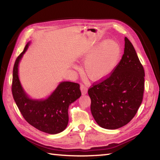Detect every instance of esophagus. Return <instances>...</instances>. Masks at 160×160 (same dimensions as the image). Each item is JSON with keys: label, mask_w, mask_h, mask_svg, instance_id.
Here are the masks:
<instances>
[{"label": "esophagus", "mask_w": 160, "mask_h": 160, "mask_svg": "<svg viewBox=\"0 0 160 160\" xmlns=\"http://www.w3.org/2000/svg\"><path fill=\"white\" fill-rule=\"evenodd\" d=\"M80 89H81V92H82V94H87V92H88V88H87V87L84 85H80Z\"/></svg>", "instance_id": "1"}]
</instances>
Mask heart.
<instances>
[{
	"label": "heart",
	"mask_w": 160,
	"mask_h": 160,
	"mask_svg": "<svg viewBox=\"0 0 160 160\" xmlns=\"http://www.w3.org/2000/svg\"><path fill=\"white\" fill-rule=\"evenodd\" d=\"M120 54V46L114 40L94 45L82 54V57L86 58L83 71L93 80L106 78L115 68Z\"/></svg>",
	"instance_id": "obj_1"
}]
</instances>
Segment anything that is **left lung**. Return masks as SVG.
<instances>
[{"mask_svg":"<svg viewBox=\"0 0 160 160\" xmlns=\"http://www.w3.org/2000/svg\"><path fill=\"white\" fill-rule=\"evenodd\" d=\"M122 57L106 78L88 89L91 112L100 127L116 129L132 120L143 101L144 68L134 48L124 38Z\"/></svg>","mask_w":160,"mask_h":160,"instance_id":"1","label":"left lung"}]
</instances>
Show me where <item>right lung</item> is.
Segmentation results:
<instances>
[{
  "label": "right lung",
  "instance_id": "right-lung-1",
  "mask_svg": "<svg viewBox=\"0 0 160 160\" xmlns=\"http://www.w3.org/2000/svg\"><path fill=\"white\" fill-rule=\"evenodd\" d=\"M28 43L16 59L13 68L12 93L23 117L31 125L43 132L56 134L63 132L68 122L69 105L81 96L80 85L62 82L45 100H32L23 90L18 77V65Z\"/></svg>",
  "mask_w": 160,
  "mask_h": 160
}]
</instances>
